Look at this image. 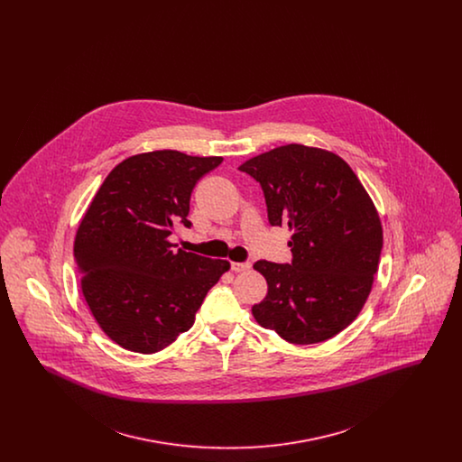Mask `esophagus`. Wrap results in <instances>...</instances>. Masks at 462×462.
<instances>
[{"mask_svg": "<svg viewBox=\"0 0 462 462\" xmlns=\"http://www.w3.org/2000/svg\"><path fill=\"white\" fill-rule=\"evenodd\" d=\"M230 268H232L236 273H239V272H245V270H249V268H251V263H249V262H245V263H236V262H232Z\"/></svg>", "mask_w": 462, "mask_h": 462, "instance_id": "1", "label": "esophagus"}]
</instances>
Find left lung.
Masks as SVG:
<instances>
[{"instance_id": "8db88e82", "label": "left lung", "mask_w": 462, "mask_h": 462, "mask_svg": "<svg viewBox=\"0 0 462 462\" xmlns=\"http://www.w3.org/2000/svg\"><path fill=\"white\" fill-rule=\"evenodd\" d=\"M239 170L263 189L268 221L286 225L291 263H254L268 284L256 322L294 345L326 341L365 305L383 249L373 199L352 168L329 151L289 143Z\"/></svg>"}]
</instances>
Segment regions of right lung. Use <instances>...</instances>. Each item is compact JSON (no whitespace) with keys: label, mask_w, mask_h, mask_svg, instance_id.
Masks as SVG:
<instances>
[{"label":"right lung","mask_w":462,"mask_h":462,"mask_svg":"<svg viewBox=\"0 0 462 462\" xmlns=\"http://www.w3.org/2000/svg\"><path fill=\"white\" fill-rule=\"evenodd\" d=\"M221 161L178 151L132 155L91 200L74 260L95 320L119 346L155 353L171 345L194 326L208 291L230 268L168 241L176 225H192L190 194Z\"/></svg>","instance_id":"right-lung-1"}]
</instances>
